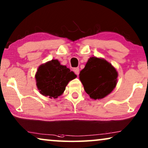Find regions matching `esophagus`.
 <instances>
[{
  "label": "esophagus",
  "instance_id": "1",
  "mask_svg": "<svg viewBox=\"0 0 148 148\" xmlns=\"http://www.w3.org/2000/svg\"><path fill=\"white\" fill-rule=\"evenodd\" d=\"M73 71H74V72L75 73L76 75H78V74H79L80 70H79V68H74V70H73Z\"/></svg>",
  "mask_w": 148,
  "mask_h": 148
}]
</instances>
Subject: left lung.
<instances>
[{
    "label": "left lung",
    "mask_w": 148,
    "mask_h": 148,
    "mask_svg": "<svg viewBox=\"0 0 148 148\" xmlns=\"http://www.w3.org/2000/svg\"><path fill=\"white\" fill-rule=\"evenodd\" d=\"M80 80L84 90L92 99H102L110 94L116 85L118 73L110 63L92 57L80 72Z\"/></svg>",
    "instance_id": "8db88e82"
}]
</instances>
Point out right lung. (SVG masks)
I'll use <instances>...</instances> for the list:
<instances>
[{
  "mask_svg": "<svg viewBox=\"0 0 148 148\" xmlns=\"http://www.w3.org/2000/svg\"><path fill=\"white\" fill-rule=\"evenodd\" d=\"M76 77L66 66L58 60H52L41 65L36 74V85L42 95L50 98H58L66 89L69 82Z\"/></svg>",
  "mask_w": 148,
  "mask_h": 148,
  "instance_id": "1",
  "label": "right lung"
}]
</instances>
